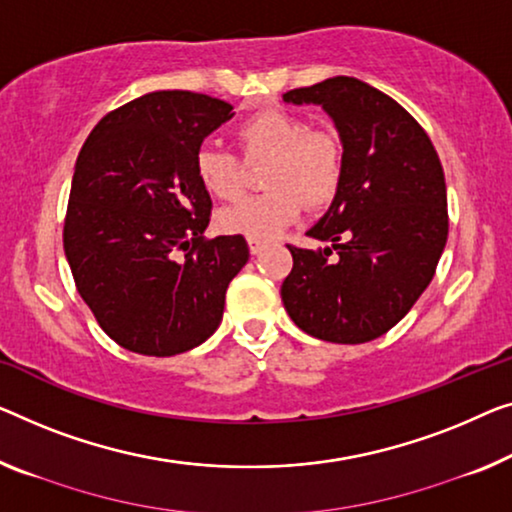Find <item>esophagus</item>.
<instances>
[{
	"label": "esophagus",
	"mask_w": 512,
	"mask_h": 512,
	"mask_svg": "<svg viewBox=\"0 0 512 512\" xmlns=\"http://www.w3.org/2000/svg\"><path fill=\"white\" fill-rule=\"evenodd\" d=\"M248 248H250V255H259L262 250H266V243L257 239H248Z\"/></svg>",
	"instance_id": "34e87169"
}]
</instances>
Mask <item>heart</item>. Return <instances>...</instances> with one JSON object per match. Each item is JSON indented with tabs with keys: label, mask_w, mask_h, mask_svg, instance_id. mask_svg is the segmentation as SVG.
<instances>
[{
	"label": "heart",
	"mask_w": 512,
	"mask_h": 512,
	"mask_svg": "<svg viewBox=\"0 0 512 512\" xmlns=\"http://www.w3.org/2000/svg\"><path fill=\"white\" fill-rule=\"evenodd\" d=\"M246 163L269 160L264 172V195L243 197L218 213L225 234L271 241L301 218L305 200L322 207L338 193L342 179V144L326 128L287 110H262L236 126ZM197 181L218 200H232L246 183V167L230 151L211 144L195 154Z\"/></svg>",
	"instance_id": "obj_1"
}]
</instances>
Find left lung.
<instances>
[{"label":"left lung","mask_w":512,"mask_h":512,"mask_svg":"<svg viewBox=\"0 0 512 512\" xmlns=\"http://www.w3.org/2000/svg\"><path fill=\"white\" fill-rule=\"evenodd\" d=\"M282 101L319 105L342 144L338 193L305 232L326 246H287L294 266L282 303L312 338L370 342L407 315L444 253V167L418 121L368 82L335 75Z\"/></svg>","instance_id":"8db88e82"}]
</instances>
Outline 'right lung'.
I'll use <instances>...</instances> for the list:
<instances>
[{"instance_id":"right-lung-1","label":"right lung","mask_w":512,"mask_h":512,"mask_svg":"<svg viewBox=\"0 0 512 512\" xmlns=\"http://www.w3.org/2000/svg\"><path fill=\"white\" fill-rule=\"evenodd\" d=\"M232 117L220 98L151 91L105 114L82 144L64 253L82 301L128 352L183 354L223 322L227 285L250 253L243 236L204 239L211 197L195 154Z\"/></svg>"}]
</instances>
